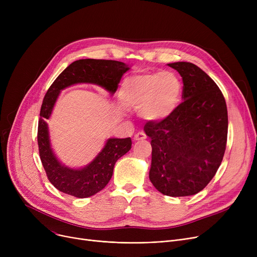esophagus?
Returning <instances> with one entry per match:
<instances>
[{
	"label": "esophagus",
	"mask_w": 257,
	"mask_h": 257,
	"mask_svg": "<svg viewBox=\"0 0 257 257\" xmlns=\"http://www.w3.org/2000/svg\"><path fill=\"white\" fill-rule=\"evenodd\" d=\"M146 139H147V136H146V133L143 132V131L138 132L136 136H134V138H133V140L136 141V142H138V141H145Z\"/></svg>",
	"instance_id": "obj_1"
}]
</instances>
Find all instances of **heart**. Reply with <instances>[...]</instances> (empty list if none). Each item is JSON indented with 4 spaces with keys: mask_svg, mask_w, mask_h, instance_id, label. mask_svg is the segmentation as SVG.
I'll return each instance as SVG.
<instances>
[{
    "mask_svg": "<svg viewBox=\"0 0 257 257\" xmlns=\"http://www.w3.org/2000/svg\"><path fill=\"white\" fill-rule=\"evenodd\" d=\"M121 98L126 105L141 110L145 118L160 120L178 107L181 84L169 72L136 76L126 81Z\"/></svg>",
    "mask_w": 257,
    "mask_h": 257,
    "instance_id": "heart-1",
    "label": "heart"
}]
</instances>
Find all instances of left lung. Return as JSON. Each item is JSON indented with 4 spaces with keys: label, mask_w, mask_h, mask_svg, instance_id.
Returning a JSON list of instances; mask_svg holds the SVG:
<instances>
[{
    "label": "left lung",
    "mask_w": 257,
    "mask_h": 257,
    "mask_svg": "<svg viewBox=\"0 0 257 257\" xmlns=\"http://www.w3.org/2000/svg\"><path fill=\"white\" fill-rule=\"evenodd\" d=\"M168 65L182 77L183 102L168 117L148 120L144 127L152 146L149 178L166 196H192L210 182L223 160L227 106L219 86L199 66Z\"/></svg>",
    "instance_id": "1"
}]
</instances>
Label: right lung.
Wrapping results in <instances>:
<instances>
[{
	"label": "right lung",
	"instance_id": "1",
	"mask_svg": "<svg viewBox=\"0 0 257 257\" xmlns=\"http://www.w3.org/2000/svg\"><path fill=\"white\" fill-rule=\"evenodd\" d=\"M129 70L124 62L102 59H80L71 63L55 79L48 89L40 108L37 143L39 156L48 179L58 191L77 198H87L97 194L111 179L116 160L131 149V139L107 140L102 151L83 169H71L53 153L46 119L50 118L58 94L67 86L91 83L104 87L110 93L117 89L121 76Z\"/></svg>",
	"mask_w": 257,
	"mask_h": 257
}]
</instances>
